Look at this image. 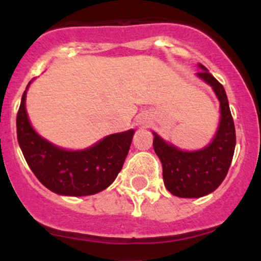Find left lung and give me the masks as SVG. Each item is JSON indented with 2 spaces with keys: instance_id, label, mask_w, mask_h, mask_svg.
<instances>
[{
  "instance_id": "obj_1",
  "label": "left lung",
  "mask_w": 261,
  "mask_h": 261,
  "mask_svg": "<svg viewBox=\"0 0 261 261\" xmlns=\"http://www.w3.org/2000/svg\"><path fill=\"white\" fill-rule=\"evenodd\" d=\"M196 77L212 88L220 101V121L216 134L205 147L187 151L176 147L154 131L153 148L163 167V181L173 195L196 199L220 187L228 173L236 148V128L223 86L199 64Z\"/></svg>"
}]
</instances>
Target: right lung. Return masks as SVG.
Returning <instances> with one entry per match:
<instances>
[{
    "mask_svg": "<svg viewBox=\"0 0 261 261\" xmlns=\"http://www.w3.org/2000/svg\"><path fill=\"white\" fill-rule=\"evenodd\" d=\"M28 83L17 114V137L29 168L39 181L62 196L100 193L115 180L122 168L135 134L134 128L108 135L83 149H67L44 139L32 126L27 113Z\"/></svg>",
    "mask_w": 261,
    "mask_h": 261,
    "instance_id": "obj_1",
    "label": "right lung"
}]
</instances>
